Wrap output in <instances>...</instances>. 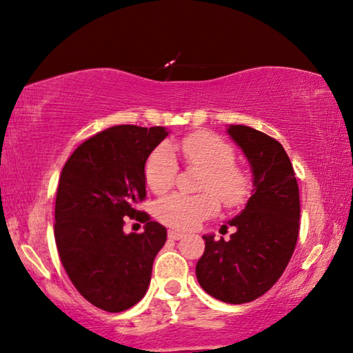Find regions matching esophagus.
<instances>
[{
	"mask_svg": "<svg viewBox=\"0 0 353 353\" xmlns=\"http://www.w3.org/2000/svg\"><path fill=\"white\" fill-rule=\"evenodd\" d=\"M182 236H183L182 232H176V230H170V232H168V238H170V240L177 241V240H181Z\"/></svg>",
	"mask_w": 353,
	"mask_h": 353,
	"instance_id": "34e87169",
	"label": "esophagus"
}]
</instances>
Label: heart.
<instances>
[{
  "mask_svg": "<svg viewBox=\"0 0 353 353\" xmlns=\"http://www.w3.org/2000/svg\"><path fill=\"white\" fill-rule=\"evenodd\" d=\"M179 149L188 168L202 171L199 191L202 194H170L160 199L155 214L163 224L179 230H190L218 212L219 202L227 207L240 205L249 193V179L235 165V151L229 143L208 132H196L174 145H160L149 154L145 165V181L155 194H163L174 185L177 160L172 151Z\"/></svg>",
  "mask_w": 353,
  "mask_h": 353,
  "instance_id": "obj_1",
  "label": "heart"
}]
</instances>
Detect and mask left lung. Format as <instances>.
Segmentation results:
<instances>
[{"instance_id": "1", "label": "left lung", "mask_w": 353, "mask_h": 353, "mask_svg": "<svg viewBox=\"0 0 353 353\" xmlns=\"http://www.w3.org/2000/svg\"><path fill=\"white\" fill-rule=\"evenodd\" d=\"M227 134L241 148L252 171L254 190L234 225L230 240L204 235L205 250L196 265L202 290L227 303H246L272 288L288 266L299 235L301 202L291 160L272 137L232 124Z\"/></svg>"}]
</instances>
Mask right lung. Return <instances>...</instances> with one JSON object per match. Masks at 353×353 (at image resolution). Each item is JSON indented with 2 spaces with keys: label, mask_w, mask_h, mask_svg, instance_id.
Returning <instances> with one entry per match:
<instances>
[{
  "label": "right lung",
  "mask_w": 353,
  "mask_h": 353,
  "mask_svg": "<svg viewBox=\"0 0 353 353\" xmlns=\"http://www.w3.org/2000/svg\"><path fill=\"white\" fill-rule=\"evenodd\" d=\"M168 130L123 124L76 148L59 179L54 236L76 290L104 312L119 313L146 294L152 263L166 229L135 210L146 198L145 165ZM124 216L145 223L143 234H124Z\"/></svg>",
  "instance_id": "add662e5"
}]
</instances>
